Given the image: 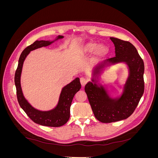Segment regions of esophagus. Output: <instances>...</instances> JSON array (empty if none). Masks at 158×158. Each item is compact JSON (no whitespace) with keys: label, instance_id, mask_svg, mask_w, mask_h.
Masks as SVG:
<instances>
[{"label":"esophagus","instance_id":"obj_1","mask_svg":"<svg viewBox=\"0 0 158 158\" xmlns=\"http://www.w3.org/2000/svg\"><path fill=\"white\" fill-rule=\"evenodd\" d=\"M80 83H81V85H82V86L84 87V85L86 84V83H87L86 79L84 78H80Z\"/></svg>","mask_w":158,"mask_h":158}]
</instances>
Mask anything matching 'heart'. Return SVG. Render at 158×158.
Here are the masks:
<instances>
[{
    "instance_id": "heart-1",
    "label": "heart",
    "mask_w": 158,
    "mask_h": 158,
    "mask_svg": "<svg viewBox=\"0 0 158 158\" xmlns=\"http://www.w3.org/2000/svg\"><path fill=\"white\" fill-rule=\"evenodd\" d=\"M106 45H100L96 41H89L85 44L82 49V52L85 55H92L95 53L97 58L106 56L108 52Z\"/></svg>"
}]
</instances>
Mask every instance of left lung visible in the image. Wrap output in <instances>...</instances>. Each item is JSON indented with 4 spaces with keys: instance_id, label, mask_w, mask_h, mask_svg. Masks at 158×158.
Listing matches in <instances>:
<instances>
[{
    "instance_id": "8db88e82",
    "label": "left lung",
    "mask_w": 158,
    "mask_h": 158,
    "mask_svg": "<svg viewBox=\"0 0 158 158\" xmlns=\"http://www.w3.org/2000/svg\"><path fill=\"white\" fill-rule=\"evenodd\" d=\"M114 45L115 56L92 69V81L85 85L89 104L94 115L104 123L126 119L133 113L144 94V64L136 49L130 42L110 37ZM120 63L127 64L128 77L123 92L113 98L101 83V75L110 66Z\"/></svg>"
}]
</instances>
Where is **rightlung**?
Returning a JSON list of instances; mask_svg holds the SVG:
<instances>
[{
	"mask_svg": "<svg viewBox=\"0 0 158 158\" xmlns=\"http://www.w3.org/2000/svg\"><path fill=\"white\" fill-rule=\"evenodd\" d=\"M63 38H64L63 36L58 35L53 41L37 40L33 44L27 47L22 51L19 58L18 65L14 76L17 98L21 108L33 122L43 126L58 127L67 123L70 118V108L73 98L81 88L80 78H76L62 88L59 102L55 108L49 111H41L33 107L23 95L20 81L23 62L30 51L43 47L49 46L55 41Z\"/></svg>",
	"mask_w": 158,
	"mask_h": 158,
	"instance_id": "right-lung-1",
	"label": "right lung"
}]
</instances>
